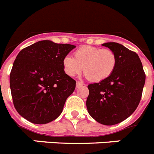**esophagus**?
Segmentation results:
<instances>
[{"mask_svg":"<svg viewBox=\"0 0 154 154\" xmlns=\"http://www.w3.org/2000/svg\"><path fill=\"white\" fill-rule=\"evenodd\" d=\"M83 83L82 82H76V88H79V87H80V86H82L83 85Z\"/></svg>","mask_w":154,"mask_h":154,"instance_id":"1","label":"esophagus"}]
</instances>
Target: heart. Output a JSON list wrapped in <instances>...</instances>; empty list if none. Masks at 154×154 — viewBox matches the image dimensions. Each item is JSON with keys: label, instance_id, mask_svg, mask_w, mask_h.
Listing matches in <instances>:
<instances>
[{"label": "heart", "instance_id": "b5f03b06", "mask_svg": "<svg viewBox=\"0 0 154 154\" xmlns=\"http://www.w3.org/2000/svg\"><path fill=\"white\" fill-rule=\"evenodd\" d=\"M116 55L109 49L92 46H82L74 53V58L67 56L63 59L65 73L69 76L81 74L84 68L85 75L91 82H101L115 71Z\"/></svg>", "mask_w": 154, "mask_h": 154}]
</instances>
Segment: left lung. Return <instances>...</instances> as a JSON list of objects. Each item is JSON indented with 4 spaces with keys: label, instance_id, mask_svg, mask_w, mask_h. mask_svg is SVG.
Here are the masks:
<instances>
[{
    "label": "left lung",
    "instance_id": "left-lung-1",
    "mask_svg": "<svg viewBox=\"0 0 154 154\" xmlns=\"http://www.w3.org/2000/svg\"><path fill=\"white\" fill-rule=\"evenodd\" d=\"M102 46L115 53L116 68L108 79L88 85L86 107L98 123L114 125L127 119L137 108L146 75L136 53L115 42Z\"/></svg>",
    "mask_w": 154,
    "mask_h": 154
}]
</instances>
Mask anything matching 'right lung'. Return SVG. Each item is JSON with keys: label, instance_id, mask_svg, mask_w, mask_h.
Returning a JSON list of instances; mask_svg holds the SVG:
<instances>
[{"label": "right lung", "instance_id": "add662e5", "mask_svg": "<svg viewBox=\"0 0 154 154\" xmlns=\"http://www.w3.org/2000/svg\"><path fill=\"white\" fill-rule=\"evenodd\" d=\"M75 46L42 40L23 49L10 74L13 103L20 115L43 125L61 115L75 81L65 73L63 59Z\"/></svg>", "mask_w": 154, "mask_h": 154}]
</instances>
